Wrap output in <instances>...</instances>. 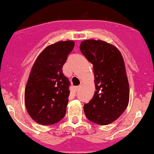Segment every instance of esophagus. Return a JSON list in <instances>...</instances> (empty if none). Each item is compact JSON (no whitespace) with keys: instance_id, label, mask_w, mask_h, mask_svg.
Returning <instances> with one entry per match:
<instances>
[{"instance_id":"34e87169","label":"esophagus","mask_w":154,"mask_h":154,"mask_svg":"<svg viewBox=\"0 0 154 154\" xmlns=\"http://www.w3.org/2000/svg\"><path fill=\"white\" fill-rule=\"evenodd\" d=\"M81 87H82V86H81V85H79V86H76V87H75V91H79V90H80Z\"/></svg>"}]
</instances>
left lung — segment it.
Wrapping results in <instances>:
<instances>
[{"instance_id": "1", "label": "left lung", "mask_w": 154, "mask_h": 154, "mask_svg": "<svg viewBox=\"0 0 154 154\" xmlns=\"http://www.w3.org/2000/svg\"><path fill=\"white\" fill-rule=\"evenodd\" d=\"M82 54L93 64L96 91L84 105L88 120L100 125L116 121L129 104V86L124 57L114 45L103 40L81 42Z\"/></svg>"}]
</instances>
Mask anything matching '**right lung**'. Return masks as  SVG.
I'll list each match as a JSON object with an SVG mask.
<instances>
[{"mask_svg":"<svg viewBox=\"0 0 154 154\" xmlns=\"http://www.w3.org/2000/svg\"><path fill=\"white\" fill-rule=\"evenodd\" d=\"M72 40L59 41L45 47L32 66L25 90L26 109L37 124L52 125L65 116L69 82L62 71Z\"/></svg>","mask_w":154,"mask_h":154,"instance_id":"1","label":"right lung"}]
</instances>
